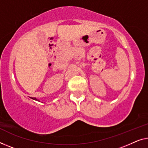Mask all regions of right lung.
Here are the masks:
<instances>
[{"mask_svg": "<svg viewBox=\"0 0 148 148\" xmlns=\"http://www.w3.org/2000/svg\"><path fill=\"white\" fill-rule=\"evenodd\" d=\"M32 99H33V100H36V101H39L40 102V100H38V99H36V98H31Z\"/></svg>", "mask_w": 148, "mask_h": 148, "instance_id": "1", "label": "right lung"}]
</instances>
